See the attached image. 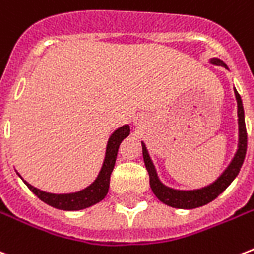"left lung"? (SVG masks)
I'll return each instance as SVG.
<instances>
[{
	"label": "left lung",
	"mask_w": 254,
	"mask_h": 254,
	"mask_svg": "<svg viewBox=\"0 0 254 254\" xmlns=\"http://www.w3.org/2000/svg\"><path fill=\"white\" fill-rule=\"evenodd\" d=\"M210 63L214 65H221L228 69L225 64L222 63L218 58H212ZM236 100H237V116H239V149L236 152L235 157L229 164V166L224 170V173L218 177L216 181L208 187L202 188V189H197V190H176L172 188L165 187L164 184L158 180L157 172L156 168L153 165L152 160L149 157V153L146 150L144 142L142 144V156H144V162L146 166V170L149 173V184L152 188L153 193L156 194L158 200L164 202V204L169 205L172 208L179 209H194L202 205L209 204L210 201L217 198L222 191L225 190L226 188L229 187L232 181L237 177L243 162L245 160V154H247V145H248V135H247V127H245V119H244V106L241 97L239 92L235 89Z\"/></svg>",
	"instance_id": "1"
}]
</instances>
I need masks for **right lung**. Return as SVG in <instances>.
I'll return each instance as SVG.
<instances>
[{
    "label": "right lung",
    "mask_w": 254,
    "mask_h": 254,
    "mask_svg": "<svg viewBox=\"0 0 254 254\" xmlns=\"http://www.w3.org/2000/svg\"><path fill=\"white\" fill-rule=\"evenodd\" d=\"M129 133H130L129 125H124L110 135L108 145H106L105 160H104L100 173L94 180V183L90 184L88 188H85L82 190L75 191V193H67V194H54V193L40 190V189L32 187L26 181L24 183L40 200L53 208L61 209V210H81V209L89 208V206L104 200L108 194L110 174L113 172L114 164H116L120 144L123 142L124 138H127Z\"/></svg>",
    "instance_id": "add662e5"
}]
</instances>
